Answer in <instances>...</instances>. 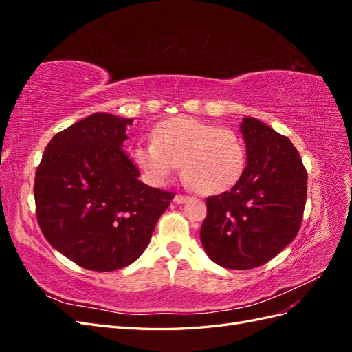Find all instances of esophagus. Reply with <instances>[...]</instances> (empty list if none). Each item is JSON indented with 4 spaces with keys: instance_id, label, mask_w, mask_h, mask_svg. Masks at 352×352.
<instances>
[{
    "instance_id": "esophagus-1",
    "label": "esophagus",
    "mask_w": 352,
    "mask_h": 352,
    "mask_svg": "<svg viewBox=\"0 0 352 352\" xmlns=\"http://www.w3.org/2000/svg\"><path fill=\"white\" fill-rule=\"evenodd\" d=\"M188 199H189V197H186V195H180V194H177V195L173 198L175 204H184V202H186Z\"/></svg>"
}]
</instances>
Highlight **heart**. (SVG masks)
I'll list each match as a JSON object with an SVG mask.
<instances>
[{
	"instance_id": "heart-1",
	"label": "heart",
	"mask_w": 352,
	"mask_h": 352,
	"mask_svg": "<svg viewBox=\"0 0 352 352\" xmlns=\"http://www.w3.org/2000/svg\"><path fill=\"white\" fill-rule=\"evenodd\" d=\"M132 157L151 185H163L182 163L184 177L204 195L230 189L245 167V151L235 132L194 117L162 122L153 142L138 144Z\"/></svg>"
}]
</instances>
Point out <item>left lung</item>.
<instances>
[{"label":"left lung","instance_id":"8db88e82","mask_svg":"<svg viewBox=\"0 0 352 352\" xmlns=\"http://www.w3.org/2000/svg\"><path fill=\"white\" fill-rule=\"evenodd\" d=\"M239 127L247 167L230 190L207 198L199 238L216 264L250 270L276 257L296 236L307 172L286 136L254 117H243Z\"/></svg>","mask_w":352,"mask_h":352}]
</instances>
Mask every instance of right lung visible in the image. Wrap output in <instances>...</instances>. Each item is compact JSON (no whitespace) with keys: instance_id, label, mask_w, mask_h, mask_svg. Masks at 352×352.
<instances>
[{"instance_id":"obj_1","label":"right lung","mask_w":352,"mask_h":352,"mask_svg":"<svg viewBox=\"0 0 352 352\" xmlns=\"http://www.w3.org/2000/svg\"><path fill=\"white\" fill-rule=\"evenodd\" d=\"M133 119L94 113L58 132L35 176L39 228L83 269L113 272L140 258L175 194L141 182L123 150Z\"/></svg>"}]
</instances>
